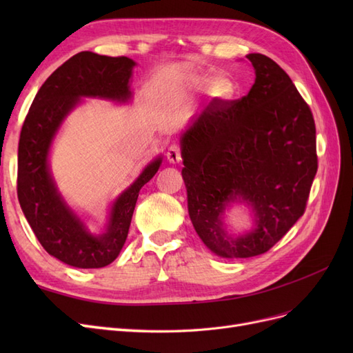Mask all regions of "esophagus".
I'll return each instance as SVG.
<instances>
[{"instance_id":"1","label":"esophagus","mask_w":353,"mask_h":353,"mask_svg":"<svg viewBox=\"0 0 353 353\" xmlns=\"http://www.w3.org/2000/svg\"><path fill=\"white\" fill-rule=\"evenodd\" d=\"M166 157L169 160V163H178L181 160V145L179 144H170L168 147Z\"/></svg>"}]
</instances>
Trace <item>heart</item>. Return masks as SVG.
Here are the masks:
<instances>
[{"label":"heart","instance_id":"1","mask_svg":"<svg viewBox=\"0 0 353 353\" xmlns=\"http://www.w3.org/2000/svg\"><path fill=\"white\" fill-rule=\"evenodd\" d=\"M212 91L218 97H227V95L231 92V85L225 79H218L215 83H213Z\"/></svg>","mask_w":353,"mask_h":353}]
</instances>
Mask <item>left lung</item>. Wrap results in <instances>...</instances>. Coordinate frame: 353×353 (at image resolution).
<instances>
[{
	"label": "left lung",
	"mask_w": 353,
	"mask_h": 353,
	"mask_svg": "<svg viewBox=\"0 0 353 353\" xmlns=\"http://www.w3.org/2000/svg\"><path fill=\"white\" fill-rule=\"evenodd\" d=\"M256 79L239 100L218 99L181 138L188 213L201 241L222 258L268 252L301 218L318 169L315 121L290 77L258 52ZM237 196L256 228L228 236L220 215Z\"/></svg>",
	"instance_id": "obj_1"
}]
</instances>
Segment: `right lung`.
<instances>
[{
    "label": "right lung",
    "instance_id": "1",
    "mask_svg": "<svg viewBox=\"0 0 353 353\" xmlns=\"http://www.w3.org/2000/svg\"><path fill=\"white\" fill-rule=\"evenodd\" d=\"M135 61L82 51L63 63L42 83L20 131L17 197L29 225L51 256L77 268H103L122 250L138 193L162 163L156 159L112 208L108 231L92 236L65 205L48 170V150L60 123L79 97L126 101Z\"/></svg>",
    "mask_w": 353,
    "mask_h": 353
}]
</instances>
